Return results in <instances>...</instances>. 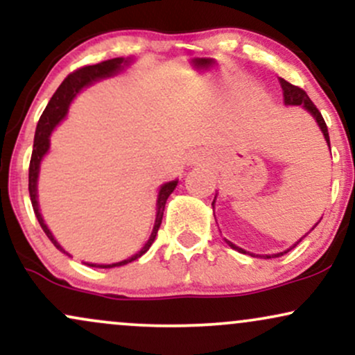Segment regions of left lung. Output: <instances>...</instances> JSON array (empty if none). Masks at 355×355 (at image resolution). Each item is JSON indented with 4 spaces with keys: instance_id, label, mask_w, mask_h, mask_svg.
Returning <instances> with one entry per match:
<instances>
[{
    "instance_id": "left-lung-1",
    "label": "left lung",
    "mask_w": 355,
    "mask_h": 355,
    "mask_svg": "<svg viewBox=\"0 0 355 355\" xmlns=\"http://www.w3.org/2000/svg\"><path fill=\"white\" fill-rule=\"evenodd\" d=\"M279 81H280V87H282V92H284L285 105H304V107L307 108L309 112H311L312 115H313V118H315V120H317V123H319L322 133H324L325 140H327L329 146H331V140H329V132H327V125H325V121H324V118H322V115H320L319 108H317L315 105L312 103V100L309 98L307 93H305L302 88H299V87H295V85H292V83H288V81H285L284 78H279ZM211 205H214V203H211ZM315 225H317V223H315ZM300 240H302V239H300ZM300 240H299V242H300ZM299 242H297V243H299ZM227 243H229L232 248H235V250H239V252H242V254H245V250H242V248H239L237 245H234V243L229 242V240H227ZM297 243H295L294 247H297ZM294 247H292V248H294ZM288 250H291V248H288ZM288 250L282 252V254L266 255V257H267V259H270V257H280V255L287 254Z\"/></svg>"
}]
</instances>
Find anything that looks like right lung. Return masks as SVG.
Returning a JSON list of instances; mask_svg holds the SVG:
<instances>
[{
  "mask_svg": "<svg viewBox=\"0 0 355 355\" xmlns=\"http://www.w3.org/2000/svg\"><path fill=\"white\" fill-rule=\"evenodd\" d=\"M123 63H125L123 58H113V60H107V61H100V63H96V64H87V67H81V68H78V70L70 73V75L63 80V83L60 85L58 89H56L55 95L51 96L50 103H48V107L44 108L43 115H42V118H40L38 125H36L33 153H31L30 173H28V190H30L31 205H33L35 215H36V218H38L40 225H42V229L44 234H46V237L51 240L53 245H55L56 248H60L61 252H64V250L61 248L60 243L56 242L55 237H53L51 232L48 230L46 223L43 222V217H42V214H40V209H38V200H36V178H38V172H40V162H42L43 155L48 152V148H50L51 130L60 123V120H63L64 115H67L68 105H70V101L75 98L76 93H78L83 87H87V85L93 83L95 80L105 78V76H110V75H113V73H116ZM175 187H177V180L165 183V185L160 189V193H158V202H157L158 211H157V220H155L153 232H152V235H150L148 242L145 243V247L141 248L138 254L123 260V262L112 263V266H96V263H87V266L100 267V268L120 267V266H125V263L133 262V260H137L138 257L144 255L145 252L152 247L153 240H155V237H157V232H158V229H160L162 218H164L166 198L170 197V193L175 190ZM64 254H67V252H64Z\"/></svg>",
  "mask_w": 355,
  "mask_h": 355,
  "instance_id": "add662e5",
  "label": "right lung"
}]
</instances>
